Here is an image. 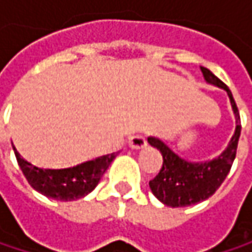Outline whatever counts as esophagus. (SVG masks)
Returning a JSON list of instances; mask_svg holds the SVG:
<instances>
[{
    "instance_id": "esophagus-1",
    "label": "esophagus",
    "mask_w": 252,
    "mask_h": 252,
    "mask_svg": "<svg viewBox=\"0 0 252 252\" xmlns=\"http://www.w3.org/2000/svg\"><path fill=\"white\" fill-rule=\"evenodd\" d=\"M146 144H147V140H146V137L141 135V134H135V135H131V137L128 138V146H129L131 149H143Z\"/></svg>"
}]
</instances>
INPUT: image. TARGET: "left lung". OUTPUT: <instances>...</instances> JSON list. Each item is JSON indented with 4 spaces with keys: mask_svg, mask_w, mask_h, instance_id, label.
<instances>
[{
    "mask_svg": "<svg viewBox=\"0 0 252 252\" xmlns=\"http://www.w3.org/2000/svg\"><path fill=\"white\" fill-rule=\"evenodd\" d=\"M201 73L207 83L222 87L227 92L236 120V128L226 150L219 158L206 162H189L176 155L160 138H147L150 146L156 147L163 156V163L159 174L149 182L150 189L156 198L171 207H187L204 201L213 195L225 181L236 156L238 140L241 135V118L235 99L226 84L210 70L201 67Z\"/></svg>",
    "mask_w": 252,
    "mask_h": 252,
    "instance_id": "1",
    "label": "left lung"
}]
</instances>
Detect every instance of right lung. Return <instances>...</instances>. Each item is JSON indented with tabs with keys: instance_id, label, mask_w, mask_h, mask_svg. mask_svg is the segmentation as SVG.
Returning <instances> with one entry per match:
<instances>
[{
	"instance_id": "obj_1",
	"label": "right lung",
	"mask_w": 252,
	"mask_h": 252,
	"mask_svg": "<svg viewBox=\"0 0 252 252\" xmlns=\"http://www.w3.org/2000/svg\"><path fill=\"white\" fill-rule=\"evenodd\" d=\"M14 153L29 184L40 194L63 201H73L93 191L117 158V153H111L67 169H42L29 163L17 150Z\"/></svg>"
}]
</instances>
